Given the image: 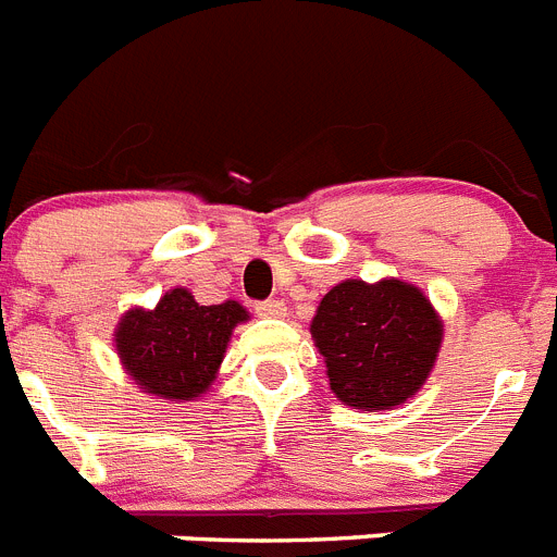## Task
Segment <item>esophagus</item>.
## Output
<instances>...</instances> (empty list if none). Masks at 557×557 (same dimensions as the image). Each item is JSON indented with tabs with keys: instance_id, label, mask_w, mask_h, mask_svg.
<instances>
[{
	"instance_id": "34e87169",
	"label": "esophagus",
	"mask_w": 557,
	"mask_h": 557,
	"mask_svg": "<svg viewBox=\"0 0 557 557\" xmlns=\"http://www.w3.org/2000/svg\"><path fill=\"white\" fill-rule=\"evenodd\" d=\"M256 312L262 314V318H284V314H287V307H284V301H278V298H268V301L256 304Z\"/></svg>"
}]
</instances>
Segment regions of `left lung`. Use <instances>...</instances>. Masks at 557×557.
<instances>
[{
    "instance_id": "obj_1",
    "label": "left lung",
    "mask_w": 557,
    "mask_h": 557,
    "mask_svg": "<svg viewBox=\"0 0 557 557\" xmlns=\"http://www.w3.org/2000/svg\"><path fill=\"white\" fill-rule=\"evenodd\" d=\"M441 334L424 293L396 278L337 284L312 321L334 396L359 410H391L416 396L435 366Z\"/></svg>"
}]
</instances>
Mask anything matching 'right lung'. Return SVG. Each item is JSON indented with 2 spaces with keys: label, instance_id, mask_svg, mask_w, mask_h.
<instances>
[{
  "label": "right lung",
  "instance_id": "obj_1",
  "mask_svg": "<svg viewBox=\"0 0 557 557\" xmlns=\"http://www.w3.org/2000/svg\"><path fill=\"white\" fill-rule=\"evenodd\" d=\"M243 321L248 312L236 301L200 307L189 289H172L152 312L122 318L116 351L141 391L189 401L214 382L231 329Z\"/></svg>",
  "mask_w": 557,
  "mask_h": 557
}]
</instances>
